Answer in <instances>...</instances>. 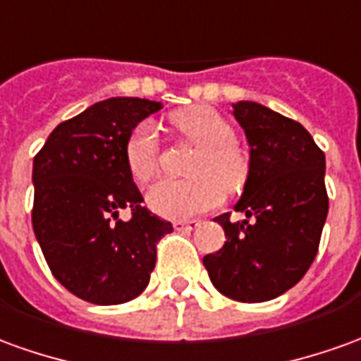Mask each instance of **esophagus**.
<instances>
[{
	"instance_id": "34e87169",
	"label": "esophagus",
	"mask_w": 361,
	"mask_h": 361,
	"mask_svg": "<svg viewBox=\"0 0 361 361\" xmlns=\"http://www.w3.org/2000/svg\"><path fill=\"white\" fill-rule=\"evenodd\" d=\"M199 224L201 223H199L197 219H189V221H173V228H176V231H185V233H189V231L197 228Z\"/></svg>"
}]
</instances>
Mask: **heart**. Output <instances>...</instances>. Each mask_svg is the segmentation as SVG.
I'll return each mask as SVG.
<instances>
[{
	"instance_id": "obj_1",
	"label": "heart",
	"mask_w": 361,
	"mask_h": 361,
	"mask_svg": "<svg viewBox=\"0 0 361 361\" xmlns=\"http://www.w3.org/2000/svg\"><path fill=\"white\" fill-rule=\"evenodd\" d=\"M178 135L197 148L185 180H164L148 191L150 209L166 219H191L215 209L223 193H238L248 180L250 160L234 142L236 133L223 115L209 105H193L170 117ZM128 173L140 183L160 170V142L150 123H138L125 140Z\"/></svg>"
}]
</instances>
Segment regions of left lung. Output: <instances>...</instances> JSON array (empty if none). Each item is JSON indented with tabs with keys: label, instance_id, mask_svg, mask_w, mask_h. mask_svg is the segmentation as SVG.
<instances>
[{
	"label": "left lung",
	"instance_id": "obj_1",
	"mask_svg": "<svg viewBox=\"0 0 361 361\" xmlns=\"http://www.w3.org/2000/svg\"><path fill=\"white\" fill-rule=\"evenodd\" d=\"M233 113L250 145V172L233 223L216 216L224 246L203 266L213 286L240 303H264L291 289L311 268L329 215L324 152L293 119L254 102Z\"/></svg>",
	"mask_w": 361,
	"mask_h": 361
}]
</instances>
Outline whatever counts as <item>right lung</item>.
Returning <instances> with one entry per match:
<instances>
[{
	"instance_id": "obj_1",
	"label": "right lung",
	"mask_w": 361,
	"mask_h": 361,
	"mask_svg": "<svg viewBox=\"0 0 361 361\" xmlns=\"http://www.w3.org/2000/svg\"><path fill=\"white\" fill-rule=\"evenodd\" d=\"M162 103L111 97L60 123L32 162V231L70 293L121 305L145 291L156 244L172 223L142 207L125 164V140ZM128 208L131 219L121 221Z\"/></svg>"
}]
</instances>
